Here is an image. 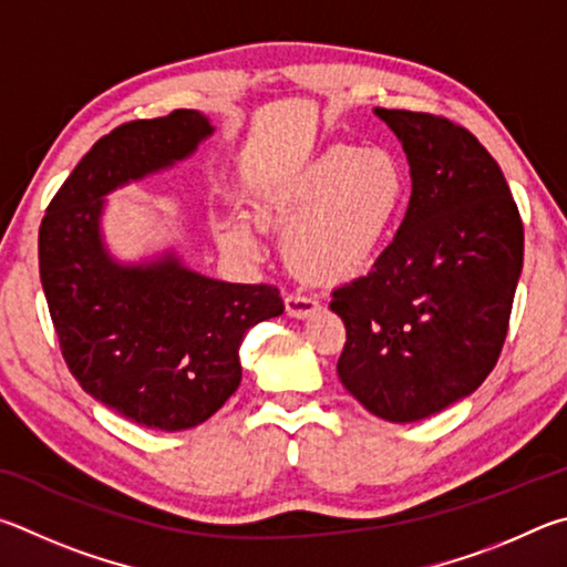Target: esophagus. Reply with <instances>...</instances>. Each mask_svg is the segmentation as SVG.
Listing matches in <instances>:
<instances>
[{
	"instance_id": "1",
	"label": "esophagus",
	"mask_w": 567,
	"mask_h": 567,
	"mask_svg": "<svg viewBox=\"0 0 567 567\" xmlns=\"http://www.w3.org/2000/svg\"><path fill=\"white\" fill-rule=\"evenodd\" d=\"M316 309H319L316 296L303 293V291L286 293V311H289V316H293V319H306V316H311Z\"/></svg>"
}]
</instances>
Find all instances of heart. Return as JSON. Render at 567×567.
I'll use <instances>...</instances> for the list:
<instances>
[{
    "label": "heart",
    "mask_w": 567,
    "mask_h": 567,
    "mask_svg": "<svg viewBox=\"0 0 567 567\" xmlns=\"http://www.w3.org/2000/svg\"><path fill=\"white\" fill-rule=\"evenodd\" d=\"M409 178L385 148L331 146L258 202L264 224H289L286 256L301 271L341 278L369 266L403 212ZM218 238L234 251H254L248 226L228 221Z\"/></svg>",
    "instance_id": "heart-1"
}]
</instances>
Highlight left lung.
I'll return each instance as SVG.
<instances>
[{"instance_id": "obj_1", "label": "left lung", "mask_w": 567, "mask_h": 567, "mask_svg": "<svg viewBox=\"0 0 567 567\" xmlns=\"http://www.w3.org/2000/svg\"><path fill=\"white\" fill-rule=\"evenodd\" d=\"M411 164L409 212L365 276L331 293L339 379L391 423L441 413L498 363L523 268V221L478 138L451 118L375 109Z\"/></svg>"}]
</instances>
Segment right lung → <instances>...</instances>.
Wrapping results in <instances>:
<instances>
[{"instance_id":"obj_1","label":"right lung","mask_w":567,"mask_h":567,"mask_svg":"<svg viewBox=\"0 0 567 567\" xmlns=\"http://www.w3.org/2000/svg\"><path fill=\"white\" fill-rule=\"evenodd\" d=\"M212 132L194 109L116 126L74 166L39 226V276L69 371L118 415L168 433L231 399L246 331L281 316L284 301L271 284L214 281L172 254L116 264L99 216L104 194L186 158Z\"/></svg>"}]
</instances>
